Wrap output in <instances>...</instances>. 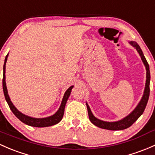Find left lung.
I'll use <instances>...</instances> for the list:
<instances>
[{"label": "left lung", "instance_id": "left-lung-1", "mask_svg": "<svg viewBox=\"0 0 155 155\" xmlns=\"http://www.w3.org/2000/svg\"><path fill=\"white\" fill-rule=\"evenodd\" d=\"M130 45L133 46L134 48L137 50L140 56L141 57L143 64L146 66V87H145L144 93H143V96L141 99L140 102L137 105V106L135 107L134 110L131 112L130 114L125 117L123 120H120L117 122H105L103 120H101L97 119V117L94 116V114L91 112L90 107L86 103L87 108V112H88L89 119H90L91 122L96 126L99 127V128H104V129L111 130V131H117V130H123L125 128H128L131 126L134 123L137 121L138 118L143 114L144 112L145 108H146V105H147L148 100H149V94H150V88H149V84H150V71H149V65L148 64L147 61H146V58H145L144 55H143L142 50L140 48L138 44L135 41H130Z\"/></svg>", "mask_w": 155, "mask_h": 155}]
</instances>
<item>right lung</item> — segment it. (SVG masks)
Instances as JSON below:
<instances>
[{
    "mask_svg": "<svg viewBox=\"0 0 155 155\" xmlns=\"http://www.w3.org/2000/svg\"><path fill=\"white\" fill-rule=\"evenodd\" d=\"M7 58H8V54L6 55V58H5L4 64L3 89H4V94L5 99H6V101L7 102L8 105H9L11 110H12V113L14 114L15 116L17 117L18 119H19L22 123H25V124L30 125V126L38 127V128L51 126V125H56L57 123H59V122L61 120V119H62L63 115H64L65 105H66L67 101H68L70 95H71V90H72L73 86H71V87L66 91V92L64 93V95L62 99V101H61V105H60L59 108H58V110H57V112L55 114L52 115V116L48 117H45V118H33V117L27 116V115L24 114H22L21 112L19 111V110L14 106L12 102H11L9 95H8V91H7V88H6V81H5V79H6V76H5V71H5V69H6V61H7Z\"/></svg>",
    "mask_w": 155,
    "mask_h": 155,
    "instance_id": "add662e5",
    "label": "right lung"
}]
</instances>
